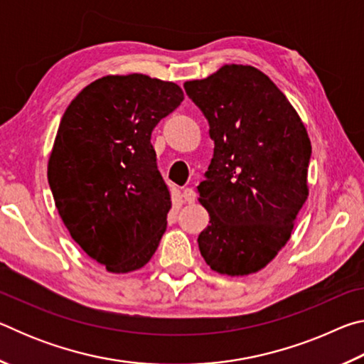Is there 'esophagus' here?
Masks as SVG:
<instances>
[{
	"instance_id": "1",
	"label": "esophagus",
	"mask_w": 364,
	"mask_h": 364,
	"mask_svg": "<svg viewBox=\"0 0 364 364\" xmlns=\"http://www.w3.org/2000/svg\"><path fill=\"white\" fill-rule=\"evenodd\" d=\"M183 197H184V200L189 202V204H193V202L196 200V191L193 188H184Z\"/></svg>"
}]
</instances>
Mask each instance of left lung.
<instances>
[{
    "mask_svg": "<svg viewBox=\"0 0 364 364\" xmlns=\"http://www.w3.org/2000/svg\"><path fill=\"white\" fill-rule=\"evenodd\" d=\"M184 90L215 143L197 186L210 215L200 255L220 274L257 273L284 247L308 197L310 138L282 91L252 65H223Z\"/></svg>",
    "mask_w": 364,
    "mask_h": 364,
    "instance_id": "obj_1",
    "label": "left lung"
}]
</instances>
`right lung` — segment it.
<instances>
[{
	"label": "right lung",
	"mask_w": 364,
	"mask_h": 364,
	"mask_svg": "<svg viewBox=\"0 0 364 364\" xmlns=\"http://www.w3.org/2000/svg\"><path fill=\"white\" fill-rule=\"evenodd\" d=\"M183 91L141 73L107 75L77 95L60 119L48 181L70 236L112 273L143 268L171 207L151 134Z\"/></svg>",
	"instance_id": "right-lung-1"
}]
</instances>
